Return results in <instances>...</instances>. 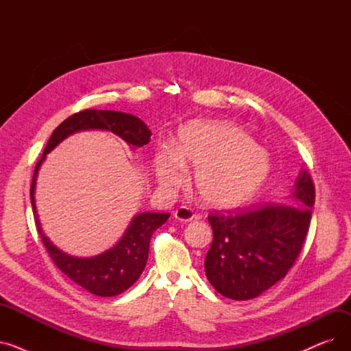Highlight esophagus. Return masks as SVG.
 Segmentation results:
<instances>
[{
  "mask_svg": "<svg viewBox=\"0 0 351 351\" xmlns=\"http://www.w3.org/2000/svg\"><path fill=\"white\" fill-rule=\"evenodd\" d=\"M173 216H175V219H178V220H180V222H191V220L195 217V215H193V210L192 209H189V208H186V206H180L179 209H176L175 212H173Z\"/></svg>",
  "mask_w": 351,
  "mask_h": 351,
  "instance_id": "1",
  "label": "esophagus"
}]
</instances>
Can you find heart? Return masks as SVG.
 I'll use <instances>...</instances> for the list:
<instances>
[{
  "mask_svg": "<svg viewBox=\"0 0 351 351\" xmlns=\"http://www.w3.org/2000/svg\"><path fill=\"white\" fill-rule=\"evenodd\" d=\"M186 168H196L193 185L200 200L225 210L257 193L270 173L271 160L242 128L196 122L180 129L175 147L163 145L154 156L156 180L166 191L182 185Z\"/></svg>",
  "mask_w": 351,
  "mask_h": 351,
  "instance_id": "b5f03b06",
  "label": "heart"
}]
</instances>
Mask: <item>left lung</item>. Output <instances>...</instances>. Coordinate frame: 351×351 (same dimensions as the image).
<instances>
[{"mask_svg": "<svg viewBox=\"0 0 351 351\" xmlns=\"http://www.w3.org/2000/svg\"><path fill=\"white\" fill-rule=\"evenodd\" d=\"M315 185L302 169L289 199L246 213L210 215L213 242L205 271L217 293L250 300L287 274L308 230Z\"/></svg>", "mask_w": 351, "mask_h": 351, "instance_id": "obj_1", "label": "left lung"}]
</instances>
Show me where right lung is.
Segmentation results:
<instances>
[{"label":"right lung","instance_id":"obj_1","mask_svg":"<svg viewBox=\"0 0 351 351\" xmlns=\"http://www.w3.org/2000/svg\"><path fill=\"white\" fill-rule=\"evenodd\" d=\"M81 131L112 132L123 139L132 149L149 143L152 134L143 121L131 114L118 112V110L85 109L78 114H73L55 129L41 159L35 166L31 185V205L36 230H38L52 262L72 282H75L89 293L101 298H112L131 287L139 279L146 266L147 254H149L151 237L171 215L155 212L135 215L122 237L112 247L90 257L71 256L55 246L43 232L38 213H36V176H38L43 162L53 147H57L68 136Z\"/></svg>","mask_w":351,"mask_h":351}]
</instances>
